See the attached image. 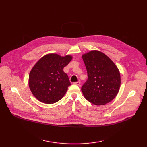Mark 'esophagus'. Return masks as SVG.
I'll use <instances>...</instances> for the list:
<instances>
[{
    "label": "esophagus",
    "instance_id": "esophagus-1",
    "mask_svg": "<svg viewBox=\"0 0 147 147\" xmlns=\"http://www.w3.org/2000/svg\"><path fill=\"white\" fill-rule=\"evenodd\" d=\"M73 84H76V85H78V86H80V82L78 81V82H74Z\"/></svg>",
    "mask_w": 147,
    "mask_h": 147
}]
</instances>
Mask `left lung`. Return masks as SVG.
I'll list each match as a JSON object with an SVG mask.
<instances>
[{"instance_id": "obj_1", "label": "left lung", "mask_w": 147, "mask_h": 147, "mask_svg": "<svg viewBox=\"0 0 147 147\" xmlns=\"http://www.w3.org/2000/svg\"><path fill=\"white\" fill-rule=\"evenodd\" d=\"M88 72V80L82 92L88 101L96 105L111 102L118 94L120 73L113 61L103 52L92 50L82 55Z\"/></svg>"}]
</instances>
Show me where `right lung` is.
I'll return each mask as SVG.
<instances>
[{
    "label": "right lung",
    "mask_w": 147,
    "mask_h": 147,
    "mask_svg": "<svg viewBox=\"0 0 147 147\" xmlns=\"http://www.w3.org/2000/svg\"><path fill=\"white\" fill-rule=\"evenodd\" d=\"M72 58L70 55L48 53L35 64L29 74L28 85L37 100L51 104L64 97L71 83L63 69Z\"/></svg>",
    "instance_id": "right-lung-1"
}]
</instances>
